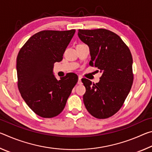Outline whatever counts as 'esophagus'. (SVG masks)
I'll use <instances>...</instances> for the list:
<instances>
[{"label": "esophagus", "mask_w": 152, "mask_h": 152, "mask_svg": "<svg viewBox=\"0 0 152 152\" xmlns=\"http://www.w3.org/2000/svg\"><path fill=\"white\" fill-rule=\"evenodd\" d=\"M82 78V77L81 76H78V84H81L82 82H81V79Z\"/></svg>", "instance_id": "34e87169"}]
</instances>
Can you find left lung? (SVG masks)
<instances>
[{
	"instance_id": "left-lung-1",
	"label": "left lung",
	"mask_w": 152,
	"mask_h": 152,
	"mask_svg": "<svg viewBox=\"0 0 152 152\" xmlns=\"http://www.w3.org/2000/svg\"><path fill=\"white\" fill-rule=\"evenodd\" d=\"M78 35L89 46V65L96 67L102 72L99 83L92 84L88 79H82L86 88L84 105L95 118L107 119L119 111L132 88V53L119 36L109 30L78 29Z\"/></svg>"
}]
</instances>
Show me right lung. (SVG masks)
Instances as JSON below:
<instances>
[{"label": "right lung", "mask_w": 152, "mask_h": 152, "mask_svg": "<svg viewBox=\"0 0 152 152\" xmlns=\"http://www.w3.org/2000/svg\"><path fill=\"white\" fill-rule=\"evenodd\" d=\"M75 31H42L31 36L18 53V88L29 107L40 117L52 118L61 113L78 82L74 73L60 80L53 74V64L62 60Z\"/></svg>", "instance_id": "add662e5"}]
</instances>
